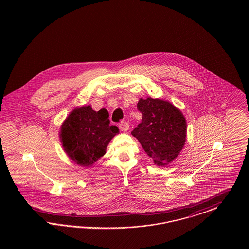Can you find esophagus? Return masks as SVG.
<instances>
[{"instance_id":"esophagus-1","label":"esophagus","mask_w":249,"mask_h":249,"mask_svg":"<svg viewBox=\"0 0 249 249\" xmlns=\"http://www.w3.org/2000/svg\"><path fill=\"white\" fill-rule=\"evenodd\" d=\"M119 129L122 130V131H127V130H129L130 125H129V123L126 122V121H121L119 124Z\"/></svg>"}]
</instances>
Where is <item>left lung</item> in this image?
Instances as JSON below:
<instances>
[{
	"mask_svg": "<svg viewBox=\"0 0 249 249\" xmlns=\"http://www.w3.org/2000/svg\"><path fill=\"white\" fill-rule=\"evenodd\" d=\"M137 108L142 113V121L131 134L155 164H169L185 144L186 119L175 106L160 99H140Z\"/></svg>",
	"mask_w": 249,
	"mask_h": 249,
	"instance_id": "left-lung-1",
	"label": "left lung"
}]
</instances>
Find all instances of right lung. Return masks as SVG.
Masks as SVG:
<instances>
[{"label": "right lung", "mask_w": 249, "mask_h": 249, "mask_svg": "<svg viewBox=\"0 0 249 249\" xmlns=\"http://www.w3.org/2000/svg\"><path fill=\"white\" fill-rule=\"evenodd\" d=\"M106 109L96 112L90 106L74 109L62 124L60 139L67 155L78 165H92L106 154L107 144L119 132L110 126Z\"/></svg>", "instance_id": "obj_1"}]
</instances>
